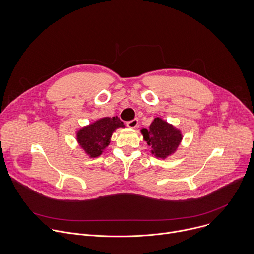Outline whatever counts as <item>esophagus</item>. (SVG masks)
Instances as JSON below:
<instances>
[{"label":"esophagus","mask_w":254,"mask_h":254,"mask_svg":"<svg viewBox=\"0 0 254 254\" xmlns=\"http://www.w3.org/2000/svg\"><path fill=\"white\" fill-rule=\"evenodd\" d=\"M137 124H138L137 119H133L132 121L127 122V126L128 127H130V128H134V127H137Z\"/></svg>","instance_id":"esophagus-1"}]
</instances>
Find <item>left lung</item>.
<instances>
[{
	"label": "left lung",
	"mask_w": 254,
	"mask_h": 254,
	"mask_svg": "<svg viewBox=\"0 0 254 254\" xmlns=\"http://www.w3.org/2000/svg\"><path fill=\"white\" fill-rule=\"evenodd\" d=\"M144 140L152 147V154L157 158L166 159L176 152L182 140V133L172 125L156 118L150 128L140 130Z\"/></svg>",
	"instance_id": "8db88e82"
}]
</instances>
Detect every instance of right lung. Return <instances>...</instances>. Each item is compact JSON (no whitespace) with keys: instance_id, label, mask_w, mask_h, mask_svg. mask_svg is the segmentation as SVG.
<instances>
[{"instance_id":"1","label":"right lung","mask_w":254,"mask_h":254,"mask_svg":"<svg viewBox=\"0 0 254 254\" xmlns=\"http://www.w3.org/2000/svg\"><path fill=\"white\" fill-rule=\"evenodd\" d=\"M125 127L124 123L118 118H102L77 131V141L90 158L99 157L110 144L113 132Z\"/></svg>"}]
</instances>
